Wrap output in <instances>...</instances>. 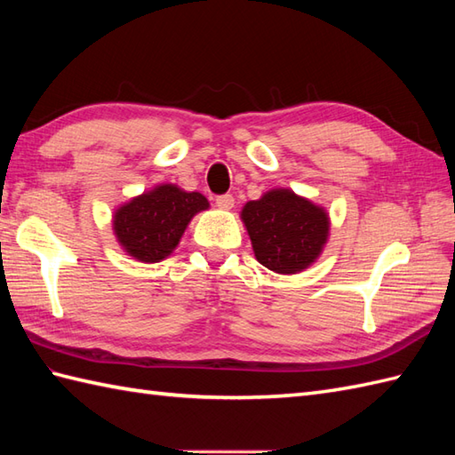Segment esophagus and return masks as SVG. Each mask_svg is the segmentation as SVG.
Here are the masks:
<instances>
[{"mask_svg":"<svg viewBox=\"0 0 455 455\" xmlns=\"http://www.w3.org/2000/svg\"><path fill=\"white\" fill-rule=\"evenodd\" d=\"M219 209H233L235 207V197L230 193H225V196H217L215 199Z\"/></svg>","mask_w":455,"mask_h":455,"instance_id":"obj_1","label":"esophagus"}]
</instances>
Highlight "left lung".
<instances>
[{
    "mask_svg": "<svg viewBox=\"0 0 455 455\" xmlns=\"http://www.w3.org/2000/svg\"><path fill=\"white\" fill-rule=\"evenodd\" d=\"M243 220L258 262L277 274H297L311 266L328 236L326 212L289 189L248 201Z\"/></svg>",
    "mask_w": 455,
    "mask_h": 455,
    "instance_id": "1",
    "label": "left lung"
}]
</instances>
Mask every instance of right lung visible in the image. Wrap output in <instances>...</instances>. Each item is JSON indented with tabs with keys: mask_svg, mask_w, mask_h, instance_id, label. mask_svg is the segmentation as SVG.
<instances>
[{
	"mask_svg": "<svg viewBox=\"0 0 455 455\" xmlns=\"http://www.w3.org/2000/svg\"><path fill=\"white\" fill-rule=\"evenodd\" d=\"M207 207L209 201L201 193L168 183L123 205L115 212L113 228L132 258L160 262L178 246L191 217Z\"/></svg>",
	"mask_w": 455,
	"mask_h": 455,
	"instance_id": "obj_1",
	"label": "right lung"
}]
</instances>
